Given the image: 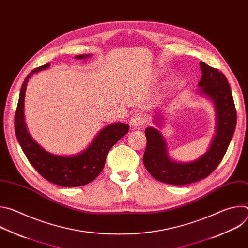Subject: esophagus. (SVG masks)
<instances>
[{
	"instance_id": "34e87169",
	"label": "esophagus",
	"mask_w": 248,
	"mask_h": 248,
	"mask_svg": "<svg viewBox=\"0 0 248 248\" xmlns=\"http://www.w3.org/2000/svg\"><path fill=\"white\" fill-rule=\"evenodd\" d=\"M130 124L131 126H134V127H139L141 125H143L145 124V116H143L142 114H133L130 118Z\"/></svg>"
}]
</instances>
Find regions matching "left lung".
I'll list each match as a JSON object with an SVG mask.
<instances>
[{"mask_svg": "<svg viewBox=\"0 0 248 248\" xmlns=\"http://www.w3.org/2000/svg\"><path fill=\"white\" fill-rule=\"evenodd\" d=\"M202 72L198 83L200 92L210 97L216 106L217 133L210 149L191 163L170 160L163 136L153 127L145 129L147 144L143 164L149 173L159 182L183 186L201 181L213 172L223 160L236 125V110L225 75L218 68L200 62Z\"/></svg>", "mask_w": 248, "mask_h": 248, "instance_id": "obj_1", "label": "left lung"}]
</instances>
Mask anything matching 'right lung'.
Segmentation results:
<instances>
[{
	"mask_svg": "<svg viewBox=\"0 0 248 248\" xmlns=\"http://www.w3.org/2000/svg\"><path fill=\"white\" fill-rule=\"evenodd\" d=\"M88 56L79 55L77 56V59H83ZM49 65V63H46L34 68L22 83L15 115L16 135L29 163L44 179L52 184L65 187L85 186L100 174L109 151L127 133L128 125L123 123H116L106 126L98 133L91 145L77 156H56L43 150L26 130L23 119V102L29 78L35 73L46 69Z\"/></svg>",
	"mask_w": 248,
	"mask_h": 248,
	"instance_id": "right-lung-1",
	"label": "right lung"
}]
</instances>
